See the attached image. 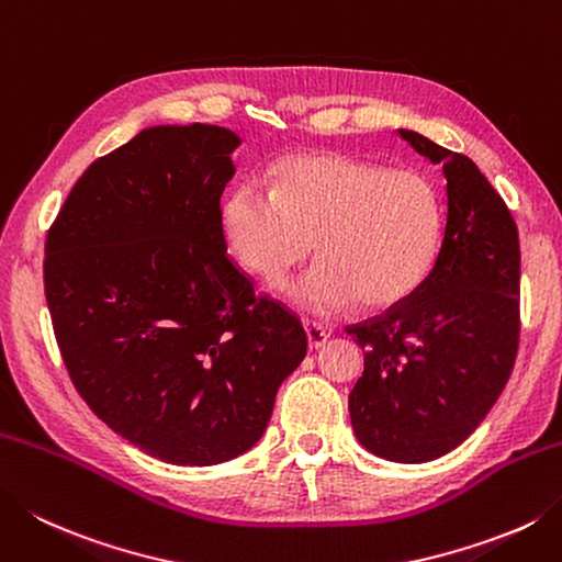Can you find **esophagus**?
Listing matches in <instances>:
<instances>
[{"label":"esophagus","mask_w":562,"mask_h":562,"mask_svg":"<svg viewBox=\"0 0 562 562\" xmlns=\"http://www.w3.org/2000/svg\"><path fill=\"white\" fill-rule=\"evenodd\" d=\"M304 331H306V338H310V348H312V350L322 348V346L326 344L328 334L324 331V326H322V324H316V322H304Z\"/></svg>","instance_id":"obj_1"}]
</instances>
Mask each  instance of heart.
<instances>
[{"instance_id": "1", "label": "heart", "mask_w": 562, "mask_h": 562, "mask_svg": "<svg viewBox=\"0 0 562 562\" xmlns=\"http://www.w3.org/2000/svg\"><path fill=\"white\" fill-rule=\"evenodd\" d=\"M272 182V192L238 184L222 204V228L240 266L272 288L316 248L322 260L288 288L304 310L331 314L360 302L384 312L431 274L443 204L426 175L296 153L274 165Z\"/></svg>"}]
</instances>
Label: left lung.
<instances>
[{
	"mask_svg": "<svg viewBox=\"0 0 562 562\" xmlns=\"http://www.w3.org/2000/svg\"><path fill=\"white\" fill-rule=\"evenodd\" d=\"M400 136L443 168V244L409 300L348 326L366 350L348 412L370 453L428 463L475 431L512 375L521 252L512 212L475 162L416 131Z\"/></svg>",
	"mask_w": 562,
	"mask_h": 562,
	"instance_id": "left-lung-1",
	"label": "left lung"
}]
</instances>
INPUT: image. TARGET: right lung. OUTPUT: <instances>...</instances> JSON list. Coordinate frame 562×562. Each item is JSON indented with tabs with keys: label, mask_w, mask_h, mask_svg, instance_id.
I'll return each mask as SVG.
<instances>
[{
	"label": "right lung",
	"mask_w": 562,
	"mask_h": 562,
	"mask_svg": "<svg viewBox=\"0 0 562 562\" xmlns=\"http://www.w3.org/2000/svg\"><path fill=\"white\" fill-rule=\"evenodd\" d=\"M236 131L148 126L94 160L46 240V302L72 384L114 434L170 465H216L266 434L306 356L300 318L226 256Z\"/></svg>",
	"instance_id": "add662e5"
}]
</instances>
